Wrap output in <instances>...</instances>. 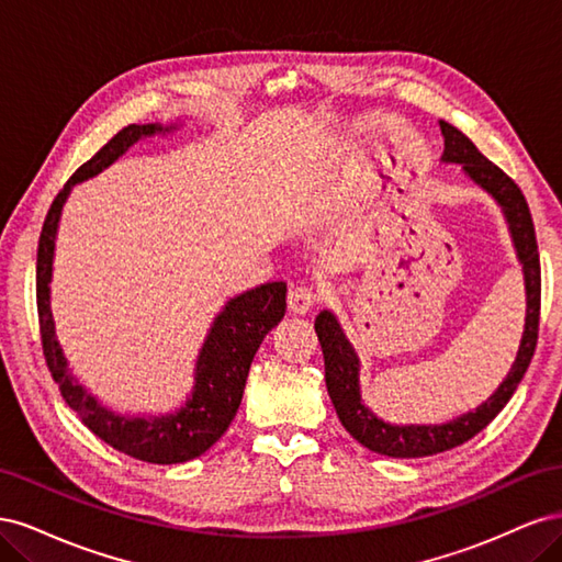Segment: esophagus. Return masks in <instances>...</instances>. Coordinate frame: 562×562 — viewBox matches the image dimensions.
Masks as SVG:
<instances>
[{
  "instance_id": "34e87169",
  "label": "esophagus",
  "mask_w": 562,
  "mask_h": 562,
  "mask_svg": "<svg viewBox=\"0 0 562 562\" xmlns=\"http://www.w3.org/2000/svg\"><path fill=\"white\" fill-rule=\"evenodd\" d=\"M318 295L312 285H293L291 291H288V310L293 314H307L316 307Z\"/></svg>"
}]
</instances>
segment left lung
<instances>
[{
    "label": "left lung",
    "mask_w": 562,
    "mask_h": 562,
    "mask_svg": "<svg viewBox=\"0 0 562 562\" xmlns=\"http://www.w3.org/2000/svg\"><path fill=\"white\" fill-rule=\"evenodd\" d=\"M440 131H443L446 138V149L440 159L446 164H462V171L475 184L483 187V190L502 206V213L508 223V232H512V239L516 246V255L522 265L527 295L525 330L518 347V356L512 370H508L506 380L483 405L446 424H407V427H398V424L382 422L363 405L359 386V356H356L353 347L349 345V339L345 337L342 326L337 323L335 314L323 310L316 316L314 328L323 349V361H326V386L339 422H342V427L359 440L363 448L401 459L446 452L450 448L467 443L469 438L483 431L487 424L502 413V407L508 403V398L514 396L527 366L532 361L539 335L541 267L532 215L530 209H527V201L520 192V187L508 178L499 166L485 159L479 147H475L462 131L448 122H440Z\"/></svg>",
    "instance_id": "obj_1"
}]
</instances>
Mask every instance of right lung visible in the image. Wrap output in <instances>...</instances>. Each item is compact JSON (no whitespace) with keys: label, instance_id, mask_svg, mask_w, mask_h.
I'll use <instances>...</instances> for the list:
<instances>
[{"label":"right lung","instance_id":"right-lung-1","mask_svg":"<svg viewBox=\"0 0 562 562\" xmlns=\"http://www.w3.org/2000/svg\"><path fill=\"white\" fill-rule=\"evenodd\" d=\"M176 126L128 124L95 155L81 164L75 176L65 182L46 213L40 248H37V312L42 349L50 378L56 380L65 403L79 419L108 446L149 464H180L206 452L223 436L239 411L244 386L255 351L265 335L279 326L285 314V283L271 281L252 291L232 297L213 321L203 342L196 368L192 396L176 413L159 417L116 415L100 405L67 370V359L56 339L54 314H50V271H54L56 232L63 206L77 182L105 171L124 151L143 138L157 133H171Z\"/></svg>","mask_w":562,"mask_h":562}]
</instances>
